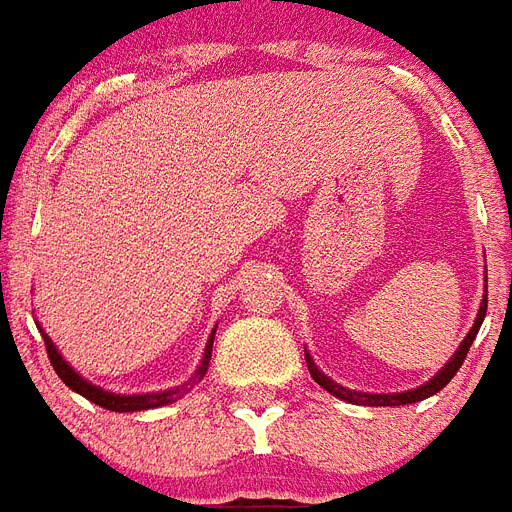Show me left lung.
I'll list each match as a JSON object with an SVG mask.
<instances>
[{
    "instance_id": "obj_1",
    "label": "left lung",
    "mask_w": 512,
    "mask_h": 512,
    "mask_svg": "<svg viewBox=\"0 0 512 512\" xmlns=\"http://www.w3.org/2000/svg\"><path fill=\"white\" fill-rule=\"evenodd\" d=\"M486 307H489V291H486V297H483V302H480L478 318H475V324H472L470 334L464 337V343L459 345V351L453 353L451 361H448L443 370L437 372V375H434L429 383H424V386H418V388H410V391H402V394H367V391H351V388L334 383L329 375H324V372L318 370V367H315V361L310 359V353H305L307 370H310V375H313V380L318 383V386H324L329 394L345 399V402H353V405H367V407L413 405V402H421V399L432 397V394H437L440 388H445L448 383H451V378L456 375V372H459V367L464 364V359H467V351H470L472 340H475V334H478L480 324H483V318H486Z\"/></svg>"
}]
</instances>
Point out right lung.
Listing matches in <instances>:
<instances>
[{"label":"right lung","mask_w":512,"mask_h":512,"mask_svg":"<svg viewBox=\"0 0 512 512\" xmlns=\"http://www.w3.org/2000/svg\"><path fill=\"white\" fill-rule=\"evenodd\" d=\"M213 337L215 332L210 334V340H207L205 356H202V364H199V370L194 372V378L183 383L178 388H167V391H156V394H113V391H105V388L94 386V383H88L78 375V372L69 367L67 361L61 359L59 348L53 345V340L48 334L42 332V340H45V351H48V359H51L53 370L59 375L64 383H67L72 391H78L80 397H86L88 402H94L99 407H107V410H115V413H137V410H151V407H161V405H172V402H178L183 394H186L188 388H194V383L205 378L207 367H210V353H213Z\"/></svg>","instance_id":"1"}]
</instances>
